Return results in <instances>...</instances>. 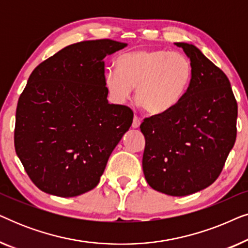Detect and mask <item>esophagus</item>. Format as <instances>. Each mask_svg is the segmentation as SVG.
Wrapping results in <instances>:
<instances>
[{"label":"esophagus","mask_w":248,"mask_h":248,"mask_svg":"<svg viewBox=\"0 0 248 248\" xmlns=\"http://www.w3.org/2000/svg\"><path fill=\"white\" fill-rule=\"evenodd\" d=\"M140 123H141L140 117L137 116V115H134V117H133V123H132V127H133V128L139 127V126H140Z\"/></svg>","instance_id":"1"}]
</instances>
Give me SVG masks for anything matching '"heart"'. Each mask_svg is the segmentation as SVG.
<instances>
[{"instance_id": "1", "label": "heart", "mask_w": 248, "mask_h": 248, "mask_svg": "<svg viewBox=\"0 0 248 248\" xmlns=\"http://www.w3.org/2000/svg\"><path fill=\"white\" fill-rule=\"evenodd\" d=\"M116 70L105 73V86L117 103L135 98L150 114H161L178 103L187 90L192 64L181 52L137 49L117 57Z\"/></svg>"}]
</instances>
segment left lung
Listing matches in <instances>:
<instances>
[{"label": "left lung", "mask_w": 248, "mask_h": 248, "mask_svg": "<svg viewBox=\"0 0 248 248\" xmlns=\"http://www.w3.org/2000/svg\"><path fill=\"white\" fill-rule=\"evenodd\" d=\"M192 64L188 88L177 104L140 125L144 177L155 191L185 196L216 182L237 135V101L228 78L201 50L176 43Z\"/></svg>", "instance_id": "8db88e82"}]
</instances>
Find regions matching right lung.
Wrapping results in <instances>:
<instances>
[{
    "label": "right lung",
    "instance_id": "obj_1",
    "mask_svg": "<svg viewBox=\"0 0 248 248\" xmlns=\"http://www.w3.org/2000/svg\"><path fill=\"white\" fill-rule=\"evenodd\" d=\"M127 44L86 40L39 64L20 94L15 148L29 178L48 194L72 198L96 187L133 111L108 104L104 59Z\"/></svg>",
    "mask_w": 248,
    "mask_h": 248
}]
</instances>
